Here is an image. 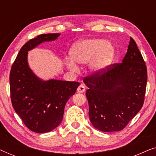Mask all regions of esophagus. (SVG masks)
<instances>
[{
    "mask_svg": "<svg viewBox=\"0 0 156 156\" xmlns=\"http://www.w3.org/2000/svg\"><path fill=\"white\" fill-rule=\"evenodd\" d=\"M76 91H77V92H79V93H83V92H84V91H85V87H84V85H83V84L80 85V86L78 87L77 89H76Z\"/></svg>",
    "mask_w": 156,
    "mask_h": 156,
    "instance_id": "1",
    "label": "esophagus"
}]
</instances>
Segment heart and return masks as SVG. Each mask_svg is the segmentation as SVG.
<instances>
[{
	"label": "heart",
	"instance_id": "b5f03b06",
	"mask_svg": "<svg viewBox=\"0 0 156 156\" xmlns=\"http://www.w3.org/2000/svg\"><path fill=\"white\" fill-rule=\"evenodd\" d=\"M71 59L66 61V66L76 71V64L88 63L89 71L93 74H101L107 69L114 57L115 50L111 42L102 38L93 37L80 40L72 47L69 52Z\"/></svg>",
	"mask_w": 156,
	"mask_h": 156
}]
</instances>
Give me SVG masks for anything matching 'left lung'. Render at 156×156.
Wrapping results in <instances>:
<instances>
[{
  "label": "left lung",
  "instance_id": "obj_1",
  "mask_svg": "<svg viewBox=\"0 0 156 156\" xmlns=\"http://www.w3.org/2000/svg\"><path fill=\"white\" fill-rule=\"evenodd\" d=\"M147 78L146 63L131 37L122 62L83 80L93 126L104 132L124 129L144 105Z\"/></svg>",
  "mask_w": 156,
  "mask_h": 156
}]
</instances>
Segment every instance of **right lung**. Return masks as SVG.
I'll use <instances>...</instances> for the list:
<instances>
[{"label":"right lung","mask_w":156,"mask_h":156,"mask_svg":"<svg viewBox=\"0 0 156 156\" xmlns=\"http://www.w3.org/2000/svg\"><path fill=\"white\" fill-rule=\"evenodd\" d=\"M59 35L42 34L30 40L19 51L10 70L12 105L27 128L35 133H47L58 126L66 103L80 85L77 82L42 80L29 67L28 51L44 42L55 40Z\"/></svg>","instance_id":"obj_1"}]
</instances>
